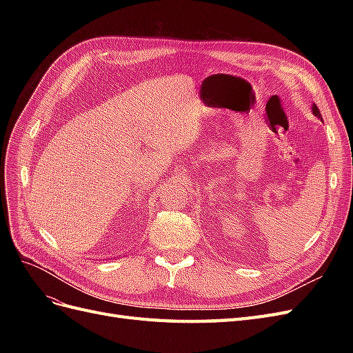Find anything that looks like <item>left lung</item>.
Listing matches in <instances>:
<instances>
[{"mask_svg": "<svg viewBox=\"0 0 353 353\" xmlns=\"http://www.w3.org/2000/svg\"><path fill=\"white\" fill-rule=\"evenodd\" d=\"M312 112H314V114H315V116H318V117H319V119H323V116H321V113H319V110H318V108H316V104H314Z\"/></svg>", "mask_w": 353, "mask_h": 353, "instance_id": "8db88e82", "label": "left lung"}]
</instances>
